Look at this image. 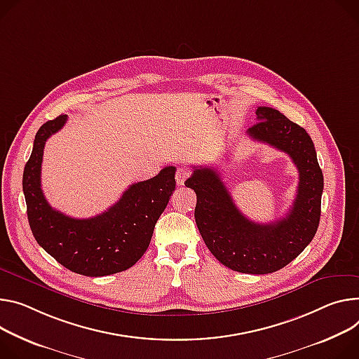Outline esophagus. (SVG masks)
Listing matches in <instances>:
<instances>
[{"mask_svg": "<svg viewBox=\"0 0 359 359\" xmlns=\"http://www.w3.org/2000/svg\"><path fill=\"white\" fill-rule=\"evenodd\" d=\"M189 176H190V172H189L187 169L179 168L177 172H176V182H177V186H183Z\"/></svg>", "mask_w": 359, "mask_h": 359, "instance_id": "34e87169", "label": "esophagus"}]
</instances>
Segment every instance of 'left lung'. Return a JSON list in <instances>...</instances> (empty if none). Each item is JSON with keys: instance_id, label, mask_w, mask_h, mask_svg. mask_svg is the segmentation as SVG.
<instances>
[{"instance_id": "obj_1", "label": "left lung", "mask_w": 359, "mask_h": 359, "mask_svg": "<svg viewBox=\"0 0 359 359\" xmlns=\"http://www.w3.org/2000/svg\"><path fill=\"white\" fill-rule=\"evenodd\" d=\"M256 118L248 135L287 153L299 172L297 198L285 217L265 224L249 220L212 168H194L184 184L196 193L194 219L212 255L236 272L265 275L290 264L313 239L320 219L323 176L304 127L265 106L257 107Z\"/></svg>"}]
</instances>
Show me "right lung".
<instances>
[{"instance_id":"right-lung-1","label":"right lung","mask_w":359,"mask_h":359,"mask_svg":"<svg viewBox=\"0 0 359 359\" xmlns=\"http://www.w3.org/2000/svg\"><path fill=\"white\" fill-rule=\"evenodd\" d=\"M58 116L44 123L24 168L27 216L37 243L58 264L84 276H106L132 268L144 255L156 222L176 187V168L168 166L144 182L133 183L116 205L90 219L53 209L41 190V163L47 139L66 124Z\"/></svg>"}]
</instances>
